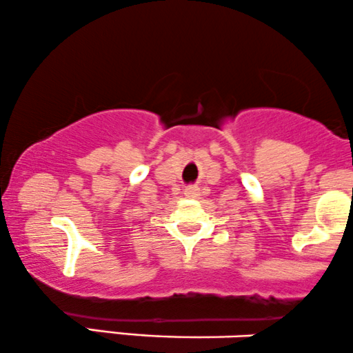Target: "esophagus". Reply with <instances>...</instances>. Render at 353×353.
Listing matches in <instances>:
<instances>
[{
    "mask_svg": "<svg viewBox=\"0 0 353 353\" xmlns=\"http://www.w3.org/2000/svg\"><path fill=\"white\" fill-rule=\"evenodd\" d=\"M185 196L190 198V200H196L200 196V188L198 186H188V188H185Z\"/></svg>",
    "mask_w": 353,
    "mask_h": 353,
    "instance_id": "34e87169",
    "label": "esophagus"
}]
</instances>
